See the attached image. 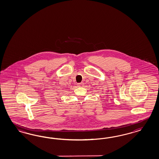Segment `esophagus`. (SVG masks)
<instances>
[{"instance_id": "obj_1", "label": "esophagus", "mask_w": 159, "mask_h": 159, "mask_svg": "<svg viewBox=\"0 0 159 159\" xmlns=\"http://www.w3.org/2000/svg\"><path fill=\"white\" fill-rule=\"evenodd\" d=\"M83 84H84V83H83V82H82V83H78V84H77V86L83 87Z\"/></svg>"}]
</instances>
